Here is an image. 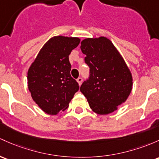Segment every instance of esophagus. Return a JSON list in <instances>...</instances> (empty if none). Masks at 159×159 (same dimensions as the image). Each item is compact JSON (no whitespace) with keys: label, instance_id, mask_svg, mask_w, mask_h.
<instances>
[{"label":"esophagus","instance_id":"obj_1","mask_svg":"<svg viewBox=\"0 0 159 159\" xmlns=\"http://www.w3.org/2000/svg\"><path fill=\"white\" fill-rule=\"evenodd\" d=\"M77 81H78V83L79 84V85H81V83H82V81H83V78H81V77H79V78L77 79Z\"/></svg>","mask_w":159,"mask_h":159}]
</instances>
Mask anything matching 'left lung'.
<instances>
[{"mask_svg":"<svg viewBox=\"0 0 159 159\" xmlns=\"http://www.w3.org/2000/svg\"><path fill=\"white\" fill-rule=\"evenodd\" d=\"M81 49L86 55L84 62L90 71L80 90L94 112L99 115L113 112L131 92V73L108 38H87L81 41Z\"/></svg>","mask_w":159,"mask_h":159,"instance_id":"left-lung-1","label":"left lung"}]
</instances>
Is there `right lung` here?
I'll return each mask as SVG.
<instances>
[{
  "mask_svg": "<svg viewBox=\"0 0 159 159\" xmlns=\"http://www.w3.org/2000/svg\"><path fill=\"white\" fill-rule=\"evenodd\" d=\"M80 43L78 38L56 36L40 50L28 71V86L33 100L43 111L57 115L69 107L79 90L70 75L69 56Z\"/></svg>",
  "mask_w": 159,
  "mask_h": 159,
  "instance_id": "1",
  "label": "right lung"
}]
</instances>
